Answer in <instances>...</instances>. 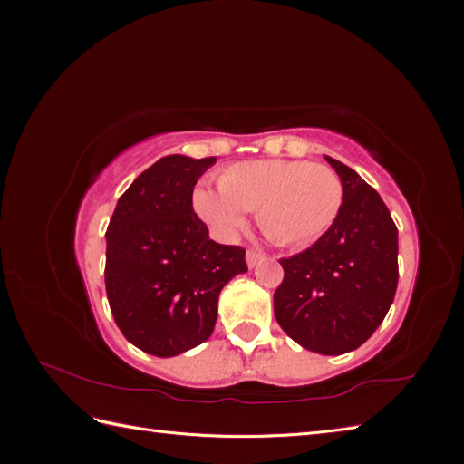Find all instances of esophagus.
<instances>
[{
  "label": "esophagus",
  "instance_id": "34e87169",
  "mask_svg": "<svg viewBox=\"0 0 464 464\" xmlns=\"http://www.w3.org/2000/svg\"><path fill=\"white\" fill-rule=\"evenodd\" d=\"M263 254L261 251H257V249H247V254H246V263H247V266L249 269H254V266H257L261 261H263Z\"/></svg>",
  "mask_w": 464,
  "mask_h": 464
}]
</instances>
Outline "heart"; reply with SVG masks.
<instances>
[{
    "label": "heart",
    "mask_w": 464,
    "mask_h": 464,
    "mask_svg": "<svg viewBox=\"0 0 464 464\" xmlns=\"http://www.w3.org/2000/svg\"><path fill=\"white\" fill-rule=\"evenodd\" d=\"M195 210L222 236L256 210L261 232L278 246H307L327 234L344 203L343 181L333 168L305 160H251L227 168L218 191L201 188Z\"/></svg>",
    "instance_id": "1"
}]
</instances>
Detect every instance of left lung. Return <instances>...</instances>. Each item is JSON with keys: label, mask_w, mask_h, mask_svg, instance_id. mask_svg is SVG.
I'll list each match as a JSON object with an SVG mask.
<instances>
[{"label": "left lung", "mask_w": 464, "mask_h": 464, "mask_svg": "<svg viewBox=\"0 0 464 464\" xmlns=\"http://www.w3.org/2000/svg\"><path fill=\"white\" fill-rule=\"evenodd\" d=\"M325 159L344 188L341 215L312 247L280 259L275 317L292 341L336 356L366 343L389 312L399 283V230L372 186Z\"/></svg>", "instance_id": "8db88e82"}]
</instances>
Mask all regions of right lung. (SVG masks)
I'll list each match as a JSON object with an SVG mask.
<instances>
[{
    "label": "right lung",
    "mask_w": 464,
    "mask_h": 464,
    "mask_svg": "<svg viewBox=\"0 0 464 464\" xmlns=\"http://www.w3.org/2000/svg\"><path fill=\"white\" fill-rule=\"evenodd\" d=\"M217 162L170 154L118 199L106 230V294L125 339L170 358L205 343L218 294L247 271L246 249L208 240L193 188Z\"/></svg>",
    "instance_id": "1"
}]
</instances>
